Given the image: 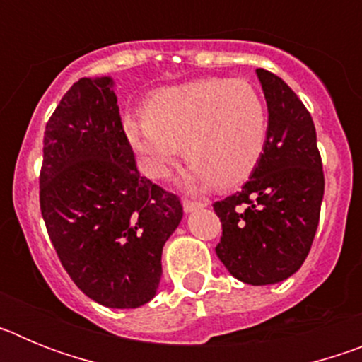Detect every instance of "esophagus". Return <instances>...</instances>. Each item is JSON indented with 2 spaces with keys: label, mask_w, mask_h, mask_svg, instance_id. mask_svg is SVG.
Listing matches in <instances>:
<instances>
[{
  "label": "esophagus",
  "mask_w": 362,
  "mask_h": 362,
  "mask_svg": "<svg viewBox=\"0 0 362 362\" xmlns=\"http://www.w3.org/2000/svg\"><path fill=\"white\" fill-rule=\"evenodd\" d=\"M203 206H204V203H197V201L187 199V197H185V199H183V209H185V212H194V210L203 209Z\"/></svg>",
  "instance_id": "esophagus-1"
}]
</instances>
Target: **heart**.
Here are the masks:
<instances>
[{
	"mask_svg": "<svg viewBox=\"0 0 362 362\" xmlns=\"http://www.w3.org/2000/svg\"><path fill=\"white\" fill-rule=\"evenodd\" d=\"M123 129L150 177H165L185 152L188 183L233 187L263 153L268 112L245 79H197L153 92L145 114L124 117Z\"/></svg>",
	"mask_w": 362,
	"mask_h": 362,
	"instance_id": "heart-1",
	"label": "heart"
}]
</instances>
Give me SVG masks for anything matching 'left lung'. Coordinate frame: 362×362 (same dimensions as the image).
<instances>
[{
    "instance_id": "obj_1",
    "label": "left lung",
    "mask_w": 362,
    "mask_h": 362,
    "mask_svg": "<svg viewBox=\"0 0 362 362\" xmlns=\"http://www.w3.org/2000/svg\"><path fill=\"white\" fill-rule=\"evenodd\" d=\"M268 107L264 150L241 192L214 203L223 225L216 254L235 279L274 284L305 263L325 194L312 116L276 74L257 69Z\"/></svg>"
}]
</instances>
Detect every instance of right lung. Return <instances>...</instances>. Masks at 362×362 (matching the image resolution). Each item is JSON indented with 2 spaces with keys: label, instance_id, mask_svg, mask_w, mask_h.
<instances>
[{
  "label": "right lung",
  "instance_id": "add662e5",
  "mask_svg": "<svg viewBox=\"0 0 362 362\" xmlns=\"http://www.w3.org/2000/svg\"><path fill=\"white\" fill-rule=\"evenodd\" d=\"M112 86V78L79 79L50 116L40 206L76 286L108 308H137L158 292L163 246L183 206L137 172Z\"/></svg>",
  "mask_w": 362,
  "mask_h": 362
}]
</instances>
